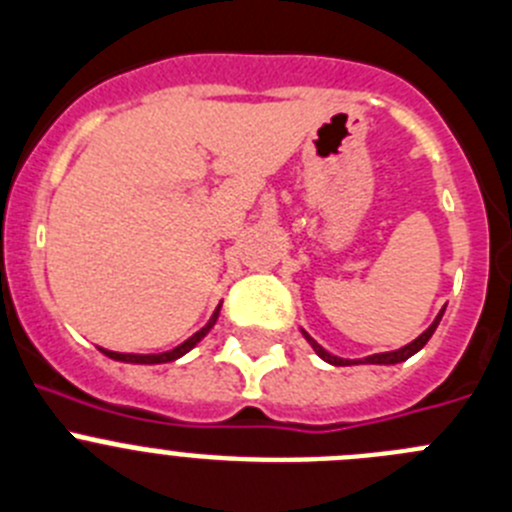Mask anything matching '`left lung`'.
I'll return each mask as SVG.
<instances>
[{
  "label": "left lung",
  "mask_w": 512,
  "mask_h": 512,
  "mask_svg": "<svg viewBox=\"0 0 512 512\" xmlns=\"http://www.w3.org/2000/svg\"><path fill=\"white\" fill-rule=\"evenodd\" d=\"M441 316H444V308H441V311H439V316H436V319H434V324L428 326V329L423 331L421 336H416V339H413L411 344H405V347L395 349V352L370 354V357H365V359H342V357H336V354L326 352V349L321 347L319 342H313V339L306 334V331H303V329L301 331H303V336H306V342L313 347V352L319 354V357L324 359V362H329V365H336V367H347V365H398V362H405V359L413 357V354L421 352V349L426 347V342H428V339H431V336H434L436 326H439Z\"/></svg>",
  "instance_id": "obj_1"
}]
</instances>
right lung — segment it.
Masks as SVG:
<instances>
[{"label":"right lung","instance_id":"right-lung-1","mask_svg":"<svg viewBox=\"0 0 512 512\" xmlns=\"http://www.w3.org/2000/svg\"><path fill=\"white\" fill-rule=\"evenodd\" d=\"M219 311H222V303H219V306H216V311L211 313L209 324H206L204 329H199L193 336H188L186 342L178 344V347L170 349V352H160V354H127V352H109V349H101V352L107 354L109 359H117V362H130V365H163V362H173V359H178V357H183V354H186V352H191V349L196 347V344H199L206 334H209L211 326H214L216 319H219Z\"/></svg>","mask_w":512,"mask_h":512}]
</instances>
